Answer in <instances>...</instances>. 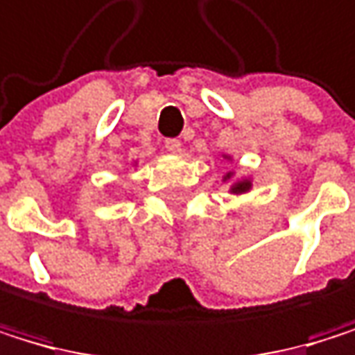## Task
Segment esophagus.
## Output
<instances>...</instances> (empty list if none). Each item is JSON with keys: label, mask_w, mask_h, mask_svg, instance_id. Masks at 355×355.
<instances>
[{"label": "esophagus", "mask_w": 355, "mask_h": 355, "mask_svg": "<svg viewBox=\"0 0 355 355\" xmlns=\"http://www.w3.org/2000/svg\"><path fill=\"white\" fill-rule=\"evenodd\" d=\"M164 147H166L170 153H181V151H183V143H181L179 139H168V141L164 143Z\"/></svg>", "instance_id": "esophagus-1"}]
</instances>
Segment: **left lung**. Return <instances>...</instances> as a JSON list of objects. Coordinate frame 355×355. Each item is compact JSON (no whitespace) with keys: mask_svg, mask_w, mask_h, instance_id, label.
<instances>
[{"mask_svg":"<svg viewBox=\"0 0 355 355\" xmlns=\"http://www.w3.org/2000/svg\"><path fill=\"white\" fill-rule=\"evenodd\" d=\"M223 159L230 162L232 155H223ZM223 183H232L230 193H234V196H242V193H248L252 189V181L248 179V176H244V179H234V172L232 170L223 176Z\"/></svg>","mask_w":355,"mask_h":355,"instance_id":"8db88e82","label":"left lung"}]
</instances>
